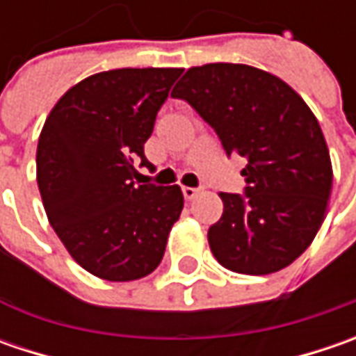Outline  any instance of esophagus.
Returning a JSON list of instances; mask_svg holds the SVG:
<instances>
[{"mask_svg":"<svg viewBox=\"0 0 356 356\" xmlns=\"http://www.w3.org/2000/svg\"><path fill=\"white\" fill-rule=\"evenodd\" d=\"M198 188H190V186H184V188H182V194H184L186 200H194L198 196Z\"/></svg>","mask_w":356,"mask_h":356,"instance_id":"obj_1","label":"esophagus"}]
</instances>
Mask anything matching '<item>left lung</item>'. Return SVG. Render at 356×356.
I'll return each mask as SVG.
<instances>
[{
	"label": "left lung",
	"mask_w": 356,
	"mask_h": 356,
	"mask_svg": "<svg viewBox=\"0 0 356 356\" xmlns=\"http://www.w3.org/2000/svg\"><path fill=\"white\" fill-rule=\"evenodd\" d=\"M218 134L226 154L248 160L243 194L222 192L208 229L213 257L245 275L280 271L311 245L325 218L333 168L321 127L287 83L250 65L210 63L172 90Z\"/></svg>",
	"instance_id": "left-lung-1"
}]
</instances>
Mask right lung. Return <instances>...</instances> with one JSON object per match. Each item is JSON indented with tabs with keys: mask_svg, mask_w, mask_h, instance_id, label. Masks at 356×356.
<instances>
[{
	"mask_svg": "<svg viewBox=\"0 0 356 356\" xmlns=\"http://www.w3.org/2000/svg\"><path fill=\"white\" fill-rule=\"evenodd\" d=\"M182 69H115L81 81L49 113L37 184L67 252L106 281L140 280L162 261L184 208L180 186L143 184L160 106Z\"/></svg>",
	"mask_w": 356,
	"mask_h": 356,
	"instance_id": "1",
	"label": "right lung"
}]
</instances>
